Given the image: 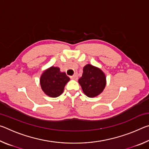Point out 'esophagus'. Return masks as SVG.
<instances>
[{
    "label": "esophagus",
    "instance_id": "esophagus-1",
    "mask_svg": "<svg viewBox=\"0 0 149 149\" xmlns=\"http://www.w3.org/2000/svg\"><path fill=\"white\" fill-rule=\"evenodd\" d=\"M77 74H75L74 75H73V76H72L71 77V78L72 79H77Z\"/></svg>",
    "mask_w": 149,
    "mask_h": 149
}]
</instances>
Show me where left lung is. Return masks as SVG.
Segmentation results:
<instances>
[{"instance_id":"left-lung-1","label":"left lung","mask_w":149,"mask_h":149,"mask_svg":"<svg viewBox=\"0 0 149 149\" xmlns=\"http://www.w3.org/2000/svg\"><path fill=\"white\" fill-rule=\"evenodd\" d=\"M84 93L89 97H95L102 92L106 86V76L102 70L91 64L84 68L81 77L78 80Z\"/></svg>"}]
</instances>
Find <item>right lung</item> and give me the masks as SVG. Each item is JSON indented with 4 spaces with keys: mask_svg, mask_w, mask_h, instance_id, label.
Masks as SVG:
<instances>
[{
    "mask_svg": "<svg viewBox=\"0 0 149 149\" xmlns=\"http://www.w3.org/2000/svg\"><path fill=\"white\" fill-rule=\"evenodd\" d=\"M69 80L65 73L60 72L59 68L52 66L42 74L40 84L45 94L54 98L62 94Z\"/></svg>",
    "mask_w": 149,
    "mask_h": 149,
    "instance_id": "right-lung-1",
    "label": "right lung"
}]
</instances>
